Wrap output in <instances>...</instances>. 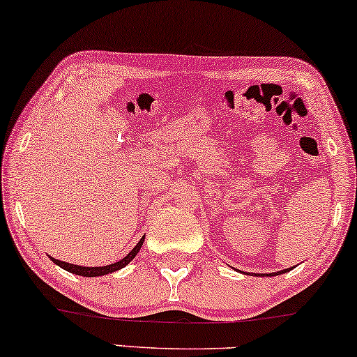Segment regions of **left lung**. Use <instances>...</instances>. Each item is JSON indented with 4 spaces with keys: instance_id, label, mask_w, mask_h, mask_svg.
I'll return each mask as SVG.
<instances>
[{
    "instance_id": "left-lung-1",
    "label": "left lung",
    "mask_w": 357,
    "mask_h": 357,
    "mask_svg": "<svg viewBox=\"0 0 357 357\" xmlns=\"http://www.w3.org/2000/svg\"><path fill=\"white\" fill-rule=\"evenodd\" d=\"M291 268H287V270H281V271H276V273H270V275H263V276H276V275H282V273H287ZM255 275V273H253ZM255 276H260V275H255Z\"/></svg>"
}]
</instances>
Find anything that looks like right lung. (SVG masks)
Listing matches in <instances>:
<instances>
[{
	"mask_svg": "<svg viewBox=\"0 0 357 357\" xmlns=\"http://www.w3.org/2000/svg\"><path fill=\"white\" fill-rule=\"evenodd\" d=\"M143 242H144V237H141V241L136 243V247L128 253V255L123 257V258H121V260H119L116 263H110V265H107V266H92V268H89V266L71 265V263L56 260V258H53V257H50V260L53 263H56L58 266H61L63 270L73 273V275L87 276V278H91V276H104V275H109V273L119 271V270H121V268H125L126 265H128V263L136 257V253L139 252V248H141V245H143Z\"/></svg>",
	"mask_w": 357,
	"mask_h": 357,
	"instance_id": "1",
	"label": "right lung"
}]
</instances>
